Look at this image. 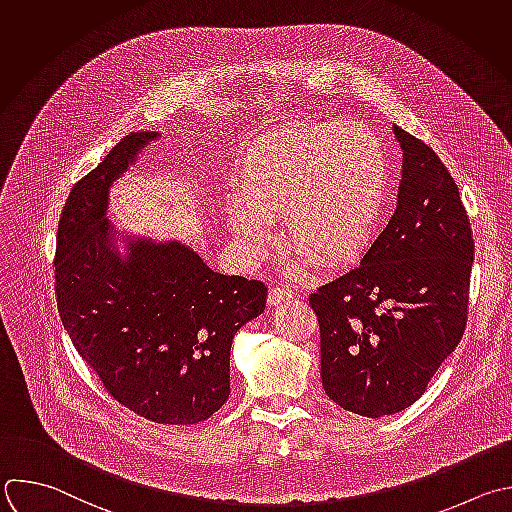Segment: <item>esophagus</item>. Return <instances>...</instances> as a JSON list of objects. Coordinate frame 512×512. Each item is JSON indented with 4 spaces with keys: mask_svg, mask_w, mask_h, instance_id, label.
<instances>
[{
    "mask_svg": "<svg viewBox=\"0 0 512 512\" xmlns=\"http://www.w3.org/2000/svg\"><path fill=\"white\" fill-rule=\"evenodd\" d=\"M291 297H293L291 289L273 287V289L269 291V295H267V301H269V305H279V303H283V301H289Z\"/></svg>",
    "mask_w": 512,
    "mask_h": 512,
    "instance_id": "1",
    "label": "esophagus"
}]
</instances>
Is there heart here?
Wrapping results in <instances>:
<instances>
[{"label": "heart", "mask_w": 512, "mask_h": 512, "mask_svg": "<svg viewBox=\"0 0 512 512\" xmlns=\"http://www.w3.org/2000/svg\"><path fill=\"white\" fill-rule=\"evenodd\" d=\"M235 207L227 221L257 259L269 223L285 243L325 269L356 261L376 239L390 199L386 144L360 122H309L255 140L233 173Z\"/></svg>", "instance_id": "heart-1"}]
</instances>
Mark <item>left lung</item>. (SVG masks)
Segmentation results:
<instances>
[{"instance_id":"1","label":"left lung","mask_w":512,"mask_h":512,"mask_svg":"<svg viewBox=\"0 0 512 512\" xmlns=\"http://www.w3.org/2000/svg\"><path fill=\"white\" fill-rule=\"evenodd\" d=\"M402 146L396 213L360 267L309 295L321 384L348 412L380 418L412 406L454 352L468 319L470 219L438 154L394 126Z\"/></svg>"}]
</instances>
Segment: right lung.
<instances>
[{"instance_id": "obj_1", "label": "right lung", "mask_w": 512, "mask_h": 512, "mask_svg": "<svg viewBox=\"0 0 512 512\" xmlns=\"http://www.w3.org/2000/svg\"><path fill=\"white\" fill-rule=\"evenodd\" d=\"M156 136H124L72 187L56 237V301L114 400L158 424H199L229 400L233 337L263 313L267 287L213 271L177 241L130 239L118 253L108 191Z\"/></svg>"}]
</instances>
